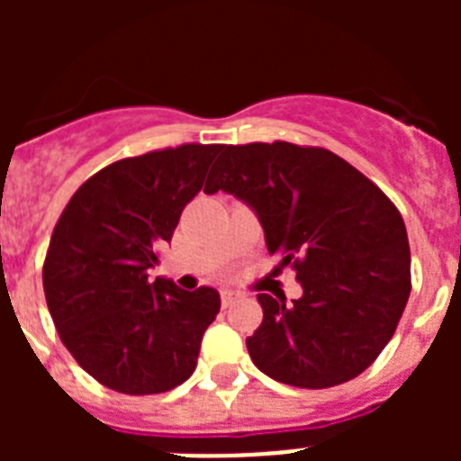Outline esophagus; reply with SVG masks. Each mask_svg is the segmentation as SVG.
Masks as SVG:
<instances>
[{
  "instance_id": "esophagus-1",
  "label": "esophagus",
  "mask_w": 461,
  "mask_h": 461,
  "mask_svg": "<svg viewBox=\"0 0 461 461\" xmlns=\"http://www.w3.org/2000/svg\"><path fill=\"white\" fill-rule=\"evenodd\" d=\"M235 300H238V293H233V291H221V307H223V309L230 307V304H233Z\"/></svg>"
}]
</instances>
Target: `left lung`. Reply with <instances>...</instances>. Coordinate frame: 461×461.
<instances>
[{"label": "left lung", "instance_id": "left-lung-1", "mask_svg": "<svg viewBox=\"0 0 461 461\" xmlns=\"http://www.w3.org/2000/svg\"><path fill=\"white\" fill-rule=\"evenodd\" d=\"M249 203L270 254L295 270L303 297L258 293L263 323L247 337L256 367L295 388H332L381 356L411 293L404 219L369 177L325 148L223 145L205 194Z\"/></svg>", "mask_w": 461, "mask_h": 461}]
</instances>
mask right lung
Masks as SVG:
<instances>
[{"mask_svg":"<svg viewBox=\"0 0 461 461\" xmlns=\"http://www.w3.org/2000/svg\"><path fill=\"white\" fill-rule=\"evenodd\" d=\"M221 145L185 142L94 173L57 219L43 291L59 339L101 385L158 394L194 374L219 313L214 288L148 279Z\"/></svg>","mask_w":461,"mask_h":461,"instance_id":"add662e5","label":"right lung"}]
</instances>
